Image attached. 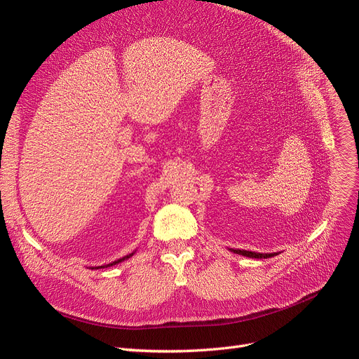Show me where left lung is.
Masks as SVG:
<instances>
[{"label":"left lung","mask_w":359,"mask_h":359,"mask_svg":"<svg viewBox=\"0 0 359 359\" xmlns=\"http://www.w3.org/2000/svg\"><path fill=\"white\" fill-rule=\"evenodd\" d=\"M229 250L236 255L253 257V259H268V257H273V256L278 255V253H257V252H250V250H241V248H229Z\"/></svg>","instance_id":"1"}]
</instances>
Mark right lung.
<instances>
[{
	"label": "right lung",
	"mask_w": 359,
	"mask_h": 359,
	"mask_svg": "<svg viewBox=\"0 0 359 359\" xmlns=\"http://www.w3.org/2000/svg\"><path fill=\"white\" fill-rule=\"evenodd\" d=\"M136 253V250L133 253H130V255H127V256H124V257H121V259H118V260H115V262H111V264H107V265H102V266H91V269H100V268H107V266H112V265H116V264H119V262H123V260H126V259H128V257H132L133 255Z\"/></svg>",
	"instance_id": "obj_1"
}]
</instances>
